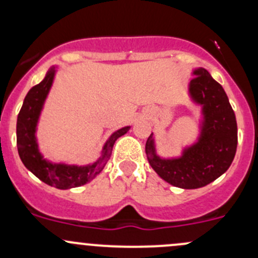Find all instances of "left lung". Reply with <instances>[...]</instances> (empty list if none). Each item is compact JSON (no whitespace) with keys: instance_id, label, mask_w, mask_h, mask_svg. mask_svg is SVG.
I'll use <instances>...</instances> for the list:
<instances>
[{"instance_id":"1","label":"left lung","mask_w":258,"mask_h":258,"mask_svg":"<svg viewBox=\"0 0 258 258\" xmlns=\"http://www.w3.org/2000/svg\"><path fill=\"white\" fill-rule=\"evenodd\" d=\"M194 75L189 93L204 107L199 142L173 160H163L156 155L153 134L146 142L151 167L166 182L184 189L204 187L223 175L237 150V122L225 90L205 69L195 70Z\"/></svg>"}]
</instances>
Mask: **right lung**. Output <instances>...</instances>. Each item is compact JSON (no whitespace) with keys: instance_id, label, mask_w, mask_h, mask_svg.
<instances>
[{"instance_id":"1","label":"right lung","mask_w":258,"mask_h":258,"mask_svg":"<svg viewBox=\"0 0 258 258\" xmlns=\"http://www.w3.org/2000/svg\"><path fill=\"white\" fill-rule=\"evenodd\" d=\"M54 76V70L47 72L43 81L38 85L33 86L26 95L23 105L21 107L17 117V148L21 161L30 170L33 175L45 183L53 186L59 189L72 188L87 183L93 179L110 160L112 147L118 137L126 134L130 127H123L114 134L111 135L108 141L103 147L102 156L95 163L88 166H67V165H53L43 160L41 153L38 152L37 142H36V124L38 116L42 108L45 98L47 96L49 87L52 85Z\"/></svg>"}]
</instances>
